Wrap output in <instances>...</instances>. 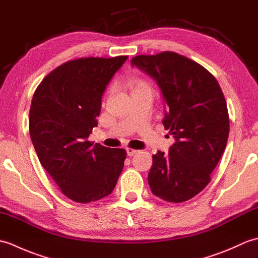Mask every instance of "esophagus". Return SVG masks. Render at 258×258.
<instances>
[{"mask_svg":"<svg viewBox=\"0 0 258 258\" xmlns=\"http://www.w3.org/2000/svg\"><path fill=\"white\" fill-rule=\"evenodd\" d=\"M136 153H138V151L136 150H133V149H126V154H127V156H133L135 155Z\"/></svg>","mask_w":258,"mask_h":258,"instance_id":"34e87169","label":"esophagus"}]
</instances>
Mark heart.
<instances>
[{"instance_id": "1", "label": "heart", "mask_w": 258, "mask_h": 258, "mask_svg": "<svg viewBox=\"0 0 258 258\" xmlns=\"http://www.w3.org/2000/svg\"><path fill=\"white\" fill-rule=\"evenodd\" d=\"M132 91H135V90H139V89H145V87H147L146 86V84L145 83H143V82H134V83L132 84Z\"/></svg>"}]
</instances>
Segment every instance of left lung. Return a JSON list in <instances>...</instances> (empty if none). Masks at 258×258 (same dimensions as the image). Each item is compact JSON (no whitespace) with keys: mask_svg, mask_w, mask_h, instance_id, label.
<instances>
[{"mask_svg":"<svg viewBox=\"0 0 258 258\" xmlns=\"http://www.w3.org/2000/svg\"><path fill=\"white\" fill-rule=\"evenodd\" d=\"M156 82L165 103L162 123L175 140L168 153L153 155L149 185L160 199L180 203L206 187L229 133L227 105L216 79L191 59L174 52L132 58Z\"/></svg>","mask_w":258,"mask_h":258,"instance_id":"1","label":"left lung"}]
</instances>
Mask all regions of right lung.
<instances>
[{
    "label": "right lung",
    "instance_id": "right-lung-1",
    "mask_svg": "<svg viewBox=\"0 0 258 258\" xmlns=\"http://www.w3.org/2000/svg\"><path fill=\"white\" fill-rule=\"evenodd\" d=\"M128 56L62 64L41 82L30 109V136L42 166L74 202H95L117 183L126 152L89 141L109 81Z\"/></svg>",
    "mask_w": 258,
    "mask_h": 258
}]
</instances>
